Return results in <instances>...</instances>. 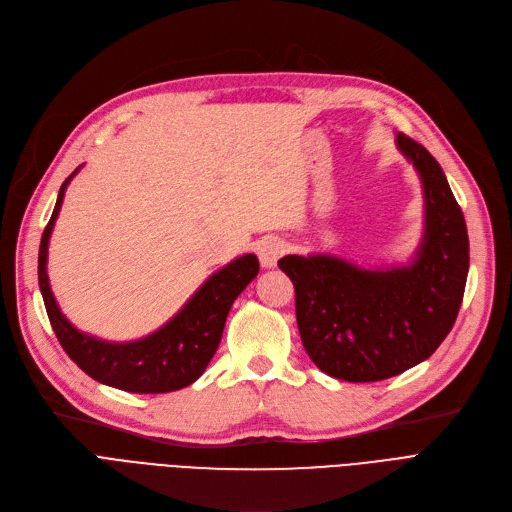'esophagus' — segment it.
<instances>
[{
  "instance_id": "obj_1",
  "label": "esophagus",
  "mask_w": 512,
  "mask_h": 512,
  "mask_svg": "<svg viewBox=\"0 0 512 512\" xmlns=\"http://www.w3.org/2000/svg\"><path fill=\"white\" fill-rule=\"evenodd\" d=\"M284 253H286V244L280 238H272V236L263 238L259 249H257V255H259V261L263 268H274Z\"/></svg>"
}]
</instances>
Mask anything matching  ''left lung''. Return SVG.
Returning a JSON list of instances; mask_svg holds the SVG:
<instances>
[{
	"label": "left lung",
	"mask_w": 512,
	"mask_h": 512,
	"mask_svg": "<svg viewBox=\"0 0 512 512\" xmlns=\"http://www.w3.org/2000/svg\"><path fill=\"white\" fill-rule=\"evenodd\" d=\"M425 194V234L408 265L366 270L335 255H286L301 341L322 372L374 383L425 362L452 330L469 274L464 215L431 152L397 133Z\"/></svg>",
	"instance_id": "1"
}]
</instances>
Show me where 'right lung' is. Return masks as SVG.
Wrapping results in <instances>:
<instances>
[{
    "mask_svg": "<svg viewBox=\"0 0 512 512\" xmlns=\"http://www.w3.org/2000/svg\"><path fill=\"white\" fill-rule=\"evenodd\" d=\"M77 167L60 186L50 224L39 244V288L50 324L62 349L92 379L129 393H169L192 385L215 355L228 311L234 299L257 276L259 261L253 253L242 255L215 272L177 314L152 335L108 343L77 330L60 311L48 280V242L60 213L64 190L79 171Z\"/></svg>",
    "mask_w": 512,
    "mask_h": 512,
    "instance_id": "add662e5",
    "label": "right lung"
}]
</instances>
